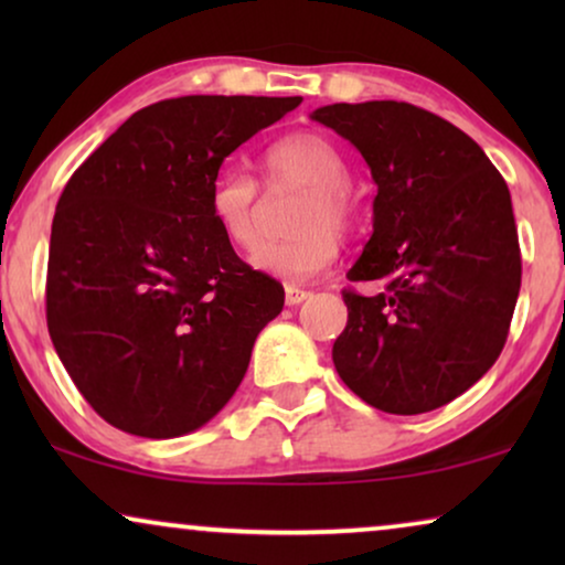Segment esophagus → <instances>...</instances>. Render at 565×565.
<instances>
[{
	"label": "esophagus",
	"instance_id": "1",
	"mask_svg": "<svg viewBox=\"0 0 565 565\" xmlns=\"http://www.w3.org/2000/svg\"><path fill=\"white\" fill-rule=\"evenodd\" d=\"M308 298H311V290L296 288V285H288V288H285V303L288 306H300Z\"/></svg>",
	"mask_w": 565,
	"mask_h": 565
}]
</instances>
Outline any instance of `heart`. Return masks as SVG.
I'll list each match as a JSON object with an SVG mask.
<instances>
[{
    "label": "heart",
    "instance_id": "b5f03b06",
    "mask_svg": "<svg viewBox=\"0 0 565 565\" xmlns=\"http://www.w3.org/2000/svg\"><path fill=\"white\" fill-rule=\"evenodd\" d=\"M262 169L269 188L296 184L303 200L292 215L296 236L267 242L252 254L249 265L259 273L298 282L323 273L339 254V234H347L358 218V205L347 180V161L327 136L290 134L267 146ZM257 182L242 169L226 167L213 177L207 207L221 236L236 249H252L259 238Z\"/></svg>",
    "mask_w": 565,
    "mask_h": 565
}]
</instances>
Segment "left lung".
Masks as SVG:
<instances>
[{
    "instance_id": "8db88e82",
    "label": "left lung",
    "mask_w": 565,
    "mask_h": 565,
    "mask_svg": "<svg viewBox=\"0 0 565 565\" xmlns=\"http://www.w3.org/2000/svg\"><path fill=\"white\" fill-rule=\"evenodd\" d=\"M370 167L373 236L344 290L334 367L385 414H424L466 393L504 350L522 282L512 198L481 146L408 103H337L311 113Z\"/></svg>"
}]
</instances>
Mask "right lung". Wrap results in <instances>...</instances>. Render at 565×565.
<instances>
[{
    "label": "right lung",
    "instance_id": "1",
    "mask_svg": "<svg viewBox=\"0 0 565 565\" xmlns=\"http://www.w3.org/2000/svg\"><path fill=\"white\" fill-rule=\"evenodd\" d=\"M300 97L190 95L130 115L72 174L51 226L45 319L87 404L128 435L213 419L282 311V285L236 257L207 195L223 159Z\"/></svg>",
    "mask_w": 565,
    "mask_h": 565
}]
</instances>
